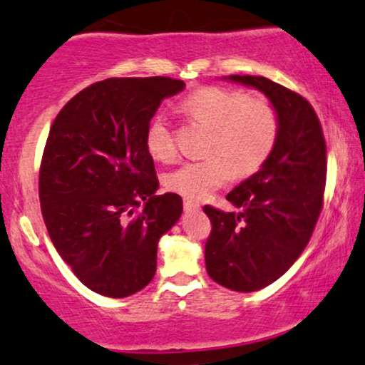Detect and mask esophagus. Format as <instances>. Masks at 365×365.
Returning a JSON list of instances; mask_svg holds the SVG:
<instances>
[{"label": "esophagus", "mask_w": 365, "mask_h": 365, "mask_svg": "<svg viewBox=\"0 0 365 365\" xmlns=\"http://www.w3.org/2000/svg\"><path fill=\"white\" fill-rule=\"evenodd\" d=\"M184 210H200V203L196 200L191 198H184Z\"/></svg>", "instance_id": "esophagus-1"}]
</instances>
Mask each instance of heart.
I'll return each instance as SVG.
<instances>
[{
    "instance_id": "b5f03b06",
    "label": "heart",
    "mask_w": 365,
    "mask_h": 365,
    "mask_svg": "<svg viewBox=\"0 0 365 365\" xmlns=\"http://www.w3.org/2000/svg\"><path fill=\"white\" fill-rule=\"evenodd\" d=\"M191 123L210 130L207 158L184 162L167 174L165 187L191 200L207 198L232 179L258 173L275 148L280 135V114L267 97H247L225 87L196 88L181 104ZM150 155L173 162L178 153L175 136L164 115H157L147 131Z\"/></svg>"
}]
</instances>
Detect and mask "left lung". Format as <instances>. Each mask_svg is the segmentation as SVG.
<instances>
[{
  "label": "left lung",
  "instance_id": "obj_1",
  "mask_svg": "<svg viewBox=\"0 0 365 365\" xmlns=\"http://www.w3.org/2000/svg\"><path fill=\"white\" fill-rule=\"evenodd\" d=\"M259 88L280 114L272 155L227 195L241 213L205 205L212 222L207 272L235 292H255L280 278L302 255L323 210L327 141L319 118L301 93L264 76L230 75Z\"/></svg>",
  "mask_w": 365,
  "mask_h": 365
}]
</instances>
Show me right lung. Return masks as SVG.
Instances as JSON below:
<instances>
[{
    "instance_id": "1",
    "label": "right lung",
    "mask_w": 365,
    "mask_h": 365,
    "mask_svg": "<svg viewBox=\"0 0 365 365\" xmlns=\"http://www.w3.org/2000/svg\"><path fill=\"white\" fill-rule=\"evenodd\" d=\"M184 88L169 76L107 78L71 97L47 136L38 200L59 256L93 292H140L157 269V244L182 198L157 196L147 131L162 101Z\"/></svg>"
}]
</instances>
